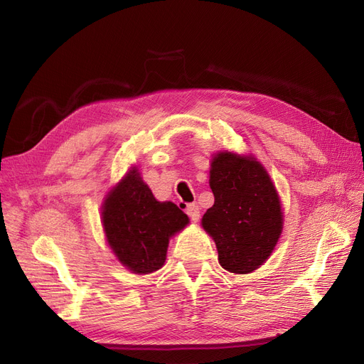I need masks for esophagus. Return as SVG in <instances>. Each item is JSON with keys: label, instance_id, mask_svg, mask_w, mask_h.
Listing matches in <instances>:
<instances>
[{"label": "esophagus", "instance_id": "esophagus-1", "mask_svg": "<svg viewBox=\"0 0 364 364\" xmlns=\"http://www.w3.org/2000/svg\"><path fill=\"white\" fill-rule=\"evenodd\" d=\"M186 213L194 223H197L198 218H200V208L196 205V203H191V205L186 206Z\"/></svg>", "mask_w": 364, "mask_h": 364}]
</instances>
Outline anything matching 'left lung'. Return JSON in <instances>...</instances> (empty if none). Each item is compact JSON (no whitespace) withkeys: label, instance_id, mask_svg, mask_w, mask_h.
Instances as JSON below:
<instances>
[{"label":"left lung","instance_id":"obj_1","mask_svg":"<svg viewBox=\"0 0 364 364\" xmlns=\"http://www.w3.org/2000/svg\"><path fill=\"white\" fill-rule=\"evenodd\" d=\"M209 185L215 203L201 225L215 240L220 264L251 273L270 257L284 224L279 196L254 156L220 152L212 159Z\"/></svg>","mask_w":364,"mask_h":364}]
</instances>
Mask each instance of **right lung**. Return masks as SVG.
Masks as SVG:
<instances>
[{"mask_svg": "<svg viewBox=\"0 0 364 364\" xmlns=\"http://www.w3.org/2000/svg\"><path fill=\"white\" fill-rule=\"evenodd\" d=\"M101 220L113 254L137 274L161 269L168 239L190 223L174 203L155 200L136 167L107 194Z\"/></svg>", "mask_w": 364, "mask_h": 364, "instance_id": "add662e5", "label": "right lung"}]
</instances>
